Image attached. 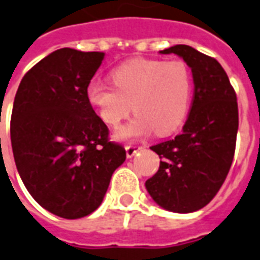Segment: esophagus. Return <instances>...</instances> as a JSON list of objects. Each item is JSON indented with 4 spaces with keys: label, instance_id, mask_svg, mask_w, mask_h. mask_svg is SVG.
<instances>
[{
    "label": "esophagus",
    "instance_id": "esophagus-1",
    "mask_svg": "<svg viewBox=\"0 0 260 260\" xmlns=\"http://www.w3.org/2000/svg\"><path fill=\"white\" fill-rule=\"evenodd\" d=\"M142 149H143L142 146L127 145L126 146V155H127V158H132V156H134V154L137 153V151H139V150H142Z\"/></svg>",
    "mask_w": 260,
    "mask_h": 260
}]
</instances>
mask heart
<instances>
[{"label":"heart","mask_w":260,"mask_h":260,"mask_svg":"<svg viewBox=\"0 0 260 260\" xmlns=\"http://www.w3.org/2000/svg\"><path fill=\"white\" fill-rule=\"evenodd\" d=\"M114 87L100 81L87 85V102L109 127H118L134 111L137 117L117 133L128 141L147 134L174 133L187 117L191 102L192 74L181 59L138 58L111 73Z\"/></svg>","instance_id":"1"}]
</instances>
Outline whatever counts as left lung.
<instances>
[{
	"label": "left lung",
	"instance_id": "left-lung-1",
	"mask_svg": "<svg viewBox=\"0 0 260 260\" xmlns=\"http://www.w3.org/2000/svg\"><path fill=\"white\" fill-rule=\"evenodd\" d=\"M160 53L179 55L191 68L194 96L181 134L150 147L162 160L146 188L160 207L186 214L211 202L230 171L239 125L237 94L215 58L187 45Z\"/></svg>",
	"mask_w": 260,
	"mask_h": 260
}]
</instances>
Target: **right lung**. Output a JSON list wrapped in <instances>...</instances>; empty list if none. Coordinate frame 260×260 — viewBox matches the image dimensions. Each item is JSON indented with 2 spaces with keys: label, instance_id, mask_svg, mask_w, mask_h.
Wrapping results in <instances>:
<instances>
[{
  "label": "right lung",
  "instance_id": "1",
  "mask_svg": "<svg viewBox=\"0 0 260 260\" xmlns=\"http://www.w3.org/2000/svg\"><path fill=\"white\" fill-rule=\"evenodd\" d=\"M105 58L63 48L23 76L10 118V139L25 187L44 209L78 219L100 207L111 175L126 159L87 102L86 89Z\"/></svg>",
  "mask_w": 260,
  "mask_h": 260
}]
</instances>
